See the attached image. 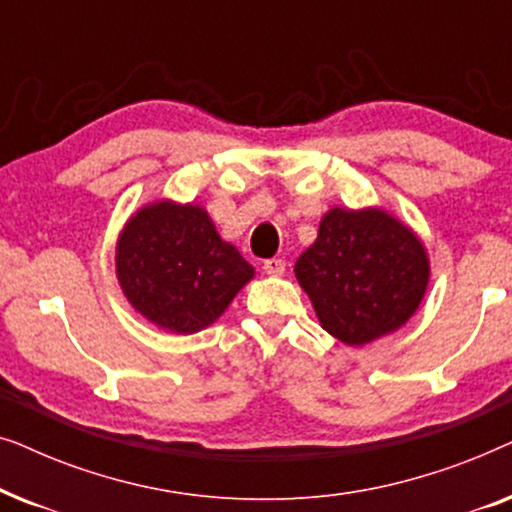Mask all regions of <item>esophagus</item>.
<instances>
[{"instance_id":"esophagus-1","label":"esophagus","mask_w":512,"mask_h":512,"mask_svg":"<svg viewBox=\"0 0 512 512\" xmlns=\"http://www.w3.org/2000/svg\"><path fill=\"white\" fill-rule=\"evenodd\" d=\"M263 270L268 272L270 277H282L286 272V263L282 261V258H268V261L263 263Z\"/></svg>"}]
</instances>
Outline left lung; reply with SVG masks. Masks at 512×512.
I'll list each match as a JSON object with an SVG mask.
<instances>
[{
    "instance_id": "8db88e82",
    "label": "left lung",
    "mask_w": 512,
    "mask_h": 512,
    "mask_svg": "<svg viewBox=\"0 0 512 512\" xmlns=\"http://www.w3.org/2000/svg\"><path fill=\"white\" fill-rule=\"evenodd\" d=\"M293 272L321 328L363 347L408 324L429 289L431 261L422 237L384 207H331Z\"/></svg>"
}]
</instances>
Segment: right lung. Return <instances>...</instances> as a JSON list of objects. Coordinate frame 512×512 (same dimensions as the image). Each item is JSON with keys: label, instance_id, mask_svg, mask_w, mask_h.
Masks as SVG:
<instances>
[{"label": "right lung", "instance_id": "right-lung-1", "mask_svg": "<svg viewBox=\"0 0 512 512\" xmlns=\"http://www.w3.org/2000/svg\"><path fill=\"white\" fill-rule=\"evenodd\" d=\"M114 261L132 310L177 335L214 324L256 275L205 207L172 198L142 205L123 223Z\"/></svg>", "mask_w": 512, "mask_h": 512}]
</instances>
